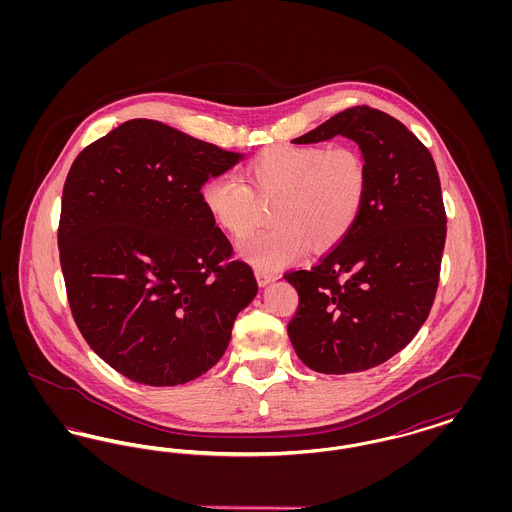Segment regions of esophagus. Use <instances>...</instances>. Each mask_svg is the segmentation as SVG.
<instances>
[{"label":"esophagus","mask_w":512,"mask_h":512,"mask_svg":"<svg viewBox=\"0 0 512 512\" xmlns=\"http://www.w3.org/2000/svg\"><path fill=\"white\" fill-rule=\"evenodd\" d=\"M255 276H257V282H259V286H267V284H270L272 280H276V274H274V272L261 270V268H257V270H255Z\"/></svg>","instance_id":"34e87169"}]
</instances>
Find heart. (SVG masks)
<instances>
[{"mask_svg":"<svg viewBox=\"0 0 512 512\" xmlns=\"http://www.w3.org/2000/svg\"><path fill=\"white\" fill-rule=\"evenodd\" d=\"M242 178H209L203 205L224 232L242 238L261 219L259 203H272L274 226L240 249L257 267L276 268L297 261L309 245L328 251L347 238L365 205L370 167L353 144L276 146L251 159Z\"/></svg>","mask_w":512,"mask_h":512,"instance_id":"1","label":"heart"}]
</instances>
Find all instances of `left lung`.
<instances>
[{
	"label": "left lung",
	"mask_w": 512,
	"mask_h": 512,
	"mask_svg": "<svg viewBox=\"0 0 512 512\" xmlns=\"http://www.w3.org/2000/svg\"><path fill=\"white\" fill-rule=\"evenodd\" d=\"M355 140L370 167L361 217L311 268L284 272L299 295L288 334L322 374L363 372L405 349L438 292L447 215L432 153L403 122L357 105L295 144Z\"/></svg>",
	"instance_id": "left-lung-1"
}]
</instances>
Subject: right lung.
Wrapping results in <instances>:
<instances>
[{
  "label": "right lung",
  "instance_id": "obj_1",
  "mask_svg": "<svg viewBox=\"0 0 512 512\" xmlns=\"http://www.w3.org/2000/svg\"><path fill=\"white\" fill-rule=\"evenodd\" d=\"M240 153L147 119L84 147L57 228L74 322L99 357L146 386L199 378L257 295L251 267L207 213L203 184Z\"/></svg>",
  "mask_w": 512,
  "mask_h": 512
}]
</instances>
